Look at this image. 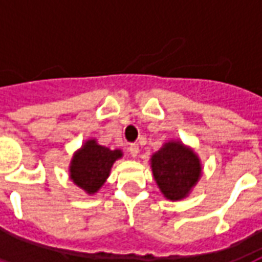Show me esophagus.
I'll list each match as a JSON object with an SVG mask.
<instances>
[{"instance_id":"1","label":"esophagus","mask_w":262,"mask_h":262,"mask_svg":"<svg viewBox=\"0 0 262 262\" xmlns=\"http://www.w3.org/2000/svg\"><path fill=\"white\" fill-rule=\"evenodd\" d=\"M128 151H129V154L133 155V157H137L138 152H140V147H138V144H129Z\"/></svg>"}]
</instances>
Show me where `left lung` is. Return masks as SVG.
<instances>
[{"label":"left lung","mask_w":262,"mask_h":262,"mask_svg":"<svg viewBox=\"0 0 262 262\" xmlns=\"http://www.w3.org/2000/svg\"><path fill=\"white\" fill-rule=\"evenodd\" d=\"M154 178L168 200H181L201 176V165L194 151L180 142H168L151 158Z\"/></svg>","instance_id":"obj_1"}]
</instances>
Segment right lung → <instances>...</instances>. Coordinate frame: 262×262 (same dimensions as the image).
Returning <instances> with one entry per match:
<instances>
[{
    "instance_id": "1",
    "label": "right lung",
    "mask_w": 262,
    "mask_h": 262,
    "mask_svg": "<svg viewBox=\"0 0 262 262\" xmlns=\"http://www.w3.org/2000/svg\"><path fill=\"white\" fill-rule=\"evenodd\" d=\"M121 155L120 149L105 148L90 140L74 155L70 167L71 180L88 194H94L105 183L114 161Z\"/></svg>"
}]
</instances>
